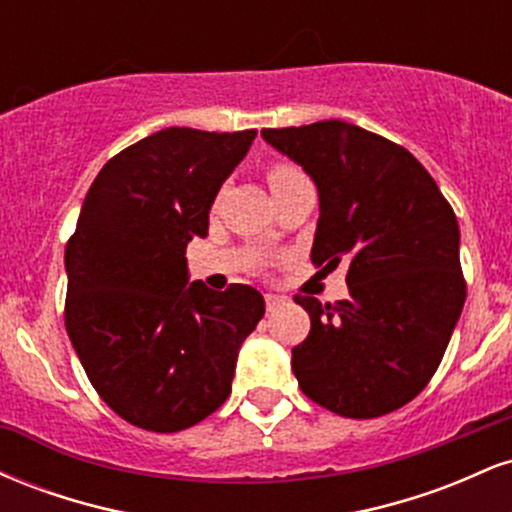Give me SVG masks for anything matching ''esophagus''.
Segmentation results:
<instances>
[{
    "instance_id": "34e87169",
    "label": "esophagus",
    "mask_w": 512,
    "mask_h": 512,
    "mask_svg": "<svg viewBox=\"0 0 512 512\" xmlns=\"http://www.w3.org/2000/svg\"><path fill=\"white\" fill-rule=\"evenodd\" d=\"M286 301H289V298L276 296V293H267V296H264V303H267V313H276L279 308H284Z\"/></svg>"
}]
</instances>
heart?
Instances as JSON below:
<instances>
[{"mask_svg": "<svg viewBox=\"0 0 512 512\" xmlns=\"http://www.w3.org/2000/svg\"><path fill=\"white\" fill-rule=\"evenodd\" d=\"M298 175L301 173H298L296 168L284 166V163H281V166H274L272 170H269V187H276V185H281V182L298 178Z\"/></svg>", "mask_w": 512, "mask_h": 512, "instance_id": "obj_1", "label": "heart"}]
</instances>
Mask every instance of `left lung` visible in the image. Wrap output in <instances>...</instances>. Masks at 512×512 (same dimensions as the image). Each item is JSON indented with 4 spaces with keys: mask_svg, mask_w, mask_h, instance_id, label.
<instances>
[{
    "mask_svg": "<svg viewBox=\"0 0 512 512\" xmlns=\"http://www.w3.org/2000/svg\"><path fill=\"white\" fill-rule=\"evenodd\" d=\"M262 139L315 182L313 262H349L344 301L296 296L310 334L291 351L293 375L334 414H390L433 378L462 315L455 211L407 149L344 120L262 129Z\"/></svg>",
    "mask_w": 512,
    "mask_h": 512,
    "instance_id": "1",
    "label": "left lung"
}]
</instances>
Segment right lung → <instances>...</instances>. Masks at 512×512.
Returning a JSON list of instances; mask_svg holds the SVG:
<instances>
[{
  "label": "right lung",
  "mask_w": 512,
  "mask_h": 512,
  "mask_svg": "<svg viewBox=\"0 0 512 512\" xmlns=\"http://www.w3.org/2000/svg\"><path fill=\"white\" fill-rule=\"evenodd\" d=\"M255 137L168 127L127 146L96 175L64 250L76 356L103 402L146 431L214 414L264 315L252 286L190 284L185 257L192 238H207L211 204Z\"/></svg>",
  "instance_id": "right-lung-1"
}]
</instances>
